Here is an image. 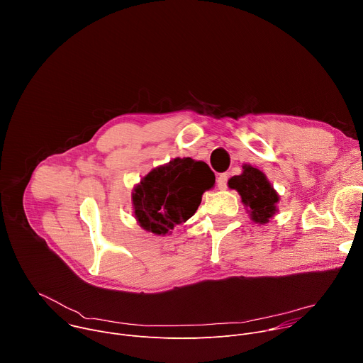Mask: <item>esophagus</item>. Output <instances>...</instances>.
I'll use <instances>...</instances> for the list:
<instances>
[{"mask_svg":"<svg viewBox=\"0 0 363 363\" xmlns=\"http://www.w3.org/2000/svg\"><path fill=\"white\" fill-rule=\"evenodd\" d=\"M227 181H228V174H220L218 179H217V185L220 189H225L227 188Z\"/></svg>","mask_w":363,"mask_h":363,"instance_id":"34e87169","label":"esophagus"}]
</instances>
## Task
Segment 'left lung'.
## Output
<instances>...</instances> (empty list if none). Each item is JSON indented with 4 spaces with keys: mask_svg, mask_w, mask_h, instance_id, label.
<instances>
[{
    "mask_svg": "<svg viewBox=\"0 0 363 363\" xmlns=\"http://www.w3.org/2000/svg\"><path fill=\"white\" fill-rule=\"evenodd\" d=\"M228 186L240 194L251 221L255 224H267L277 214L280 196L266 174L258 168L244 164L242 172L228 179Z\"/></svg>",
    "mask_w": 363,
    "mask_h": 363,
    "instance_id": "left-lung-1",
    "label": "left lung"
}]
</instances>
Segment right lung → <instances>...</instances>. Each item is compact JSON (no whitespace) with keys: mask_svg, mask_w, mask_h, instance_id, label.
Returning <instances> with one entry per match:
<instances>
[{"mask_svg":"<svg viewBox=\"0 0 363 363\" xmlns=\"http://www.w3.org/2000/svg\"><path fill=\"white\" fill-rule=\"evenodd\" d=\"M216 184V175L202 161L175 158L147 172L132 192L138 224L155 235H167L188 221Z\"/></svg>","mask_w":363,"mask_h":363,"instance_id":"add662e5","label":"right lung"}]
</instances>
